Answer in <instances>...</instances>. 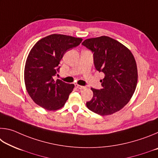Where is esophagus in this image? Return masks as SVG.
<instances>
[{
    "label": "esophagus",
    "instance_id": "1",
    "mask_svg": "<svg viewBox=\"0 0 158 158\" xmlns=\"http://www.w3.org/2000/svg\"><path fill=\"white\" fill-rule=\"evenodd\" d=\"M75 87L77 88V89H80V90L84 89V88H85L84 86H83V85H78V84H75Z\"/></svg>",
    "mask_w": 158,
    "mask_h": 158
}]
</instances>
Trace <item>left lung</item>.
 I'll use <instances>...</instances> for the list:
<instances>
[{
  "label": "left lung",
  "instance_id": "1",
  "mask_svg": "<svg viewBox=\"0 0 158 158\" xmlns=\"http://www.w3.org/2000/svg\"><path fill=\"white\" fill-rule=\"evenodd\" d=\"M93 53L95 69L105 74L102 88H91L93 96L86 106L101 116L111 115L127 105L137 84V63L132 52L121 42L107 36L87 39L82 42Z\"/></svg>",
  "mask_w": 158,
  "mask_h": 158
}]
</instances>
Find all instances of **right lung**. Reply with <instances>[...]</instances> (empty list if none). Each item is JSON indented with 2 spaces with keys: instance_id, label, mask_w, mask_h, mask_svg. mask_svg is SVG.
<instances>
[{
  "instance_id": "right-lung-1",
  "label": "right lung",
  "mask_w": 158,
  "mask_h": 158,
  "mask_svg": "<svg viewBox=\"0 0 158 158\" xmlns=\"http://www.w3.org/2000/svg\"><path fill=\"white\" fill-rule=\"evenodd\" d=\"M81 38L53 34L41 39L32 48L26 59L24 81L35 103L47 110L63 107L73 91L74 84L55 81L60 60L68 51L80 44Z\"/></svg>"
}]
</instances>
